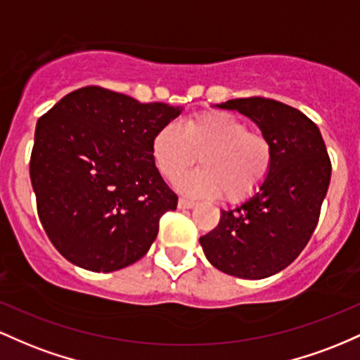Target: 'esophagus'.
Returning <instances> with one entry per match:
<instances>
[{"label":"esophagus","mask_w":360,"mask_h":360,"mask_svg":"<svg viewBox=\"0 0 360 360\" xmlns=\"http://www.w3.org/2000/svg\"><path fill=\"white\" fill-rule=\"evenodd\" d=\"M195 205V202L188 199H179V207L180 209H192Z\"/></svg>","instance_id":"1"}]
</instances>
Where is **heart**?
<instances>
[{"label":"heart","mask_w":360,"mask_h":360,"mask_svg":"<svg viewBox=\"0 0 360 360\" xmlns=\"http://www.w3.org/2000/svg\"><path fill=\"white\" fill-rule=\"evenodd\" d=\"M197 155L202 167L179 181L180 191L193 197L223 195L231 204L260 191L274 163L269 137L224 110L193 112L180 126H161L151 139L153 163L165 180L179 179Z\"/></svg>","instance_id":"obj_1"}]
</instances>
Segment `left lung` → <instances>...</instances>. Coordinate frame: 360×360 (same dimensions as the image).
I'll list each match as a JSON object with an SVG mask.
<instances>
[{"label":"left lung","instance_id":"1","mask_svg":"<svg viewBox=\"0 0 360 360\" xmlns=\"http://www.w3.org/2000/svg\"><path fill=\"white\" fill-rule=\"evenodd\" d=\"M219 107L238 110L260 127L274 146V163L260 191L221 211L219 224L199 241L217 270L257 281L284 270L308 245L332 163L320 129L297 108L262 96L228 100Z\"/></svg>","mask_w":360,"mask_h":360}]
</instances>
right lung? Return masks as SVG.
Here are the masks:
<instances>
[{"label":"right lung","mask_w":360,"mask_h":360,"mask_svg":"<svg viewBox=\"0 0 360 360\" xmlns=\"http://www.w3.org/2000/svg\"><path fill=\"white\" fill-rule=\"evenodd\" d=\"M181 110L84 86L40 117L30 180L40 223L66 260L114 272L146 255L179 202L153 163L151 139Z\"/></svg>","instance_id":"1"}]
</instances>
